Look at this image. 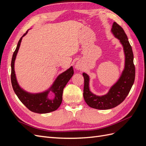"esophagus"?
I'll list each match as a JSON object with an SVG mask.
<instances>
[{
    "instance_id": "obj_1",
    "label": "esophagus",
    "mask_w": 146,
    "mask_h": 146,
    "mask_svg": "<svg viewBox=\"0 0 146 146\" xmlns=\"http://www.w3.org/2000/svg\"><path fill=\"white\" fill-rule=\"evenodd\" d=\"M75 67H76V68L77 69H80L82 68V64L80 63L79 62H77L76 64V66H75Z\"/></svg>"
}]
</instances>
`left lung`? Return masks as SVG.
<instances>
[{
	"instance_id": "1",
	"label": "left lung",
	"mask_w": 146,
	"mask_h": 146,
	"mask_svg": "<svg viewBox=\"0 0 146 146\" xmlns=\"http://www.w3.org/2000/svg\"><path fill=\"white\" fill-rule=\"evenodd\" d=\"M111 33L118 39L123 47L125 55L124 68L117 81L110 88L107 94L96 95L90 89V77L85 72L83 98L88 106L98 110H108L116 107L125 100L133 85L135 78V68L133 64V54L124 30L116 23L113 24Z\"/></svg>"
}]
</instances>
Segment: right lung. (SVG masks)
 I'll list each match as a JSON object with an SVG mask.
<instances>
[{
  "label": "right lung",
  "mask_w": 146,
  "mask_h": 146,
  "mask_svg": "<svg viewBox=\"0 0 146 146\" xmlns=\"http://www.w3.org/2000/svg\"><path fill=\"white\" fill-rule=\"evenodd\" d=\"M28 31L20 38L16 50L13 53L11 63V81L12 86L17 98L31 111L39 114L52 112L58 109L62 102L63 89L73 76V67L70 66L64 72L58 75L50 88L44 91L38 92V93H32L26 91L23 88H22L19 85L16 78L15 70V63L22 39L25 36V35H27ZM50 92L54 94V98L53 99H50L48 96Z\"/></svg>",
  "instance_id": "right-lung-1"
}]
</instances>
